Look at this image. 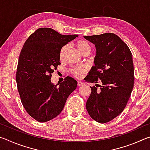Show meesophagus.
<instances>
[{
  "label": "esophagus",
  "mask_w": 150,
  "mask_h": 150,
  "mask_svg": "<svg viewBox=\"0 0 150 150\" xmlns=\"http://www.w3.org/2000/svg\"><path fill=\"white\" fill-rule=\"evenodd\" d=\"M83 85V82H81V81H77V86H78V87H81V86H82Z\"/></svg>",
  "instance_id": "obj_1"
}]
</instances>
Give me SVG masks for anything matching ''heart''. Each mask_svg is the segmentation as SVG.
Masks as SVG:
<instances>
[{
  "instance_id": "obj_1",
  "label": "heart",
  "mask_w": 150,
  "mask_h": 150,
  "mask_svg": "<svg viewBox=\"0 0 150 150\" xmlns=\"http://www.w3.org/2000/svg\"><path fill=\"white\" fill-rule=\"evenodd\" d=\"M76 46L78 50L81 54H84L86 53L89 54L91 51V45L88 42L85 40H80L76 43ZM68 48L67 45H65L61 48L59 51V58L60 59H63L65 57V53L67 52ZM87 71V69L85 67H71L69 69V72L71 73L72 75L76 77H80L83 73H85Z\"/></svg>"
}]
</instances>
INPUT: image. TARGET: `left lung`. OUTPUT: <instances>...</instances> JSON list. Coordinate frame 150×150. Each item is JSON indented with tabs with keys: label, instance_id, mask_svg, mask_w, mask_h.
Instances as JSON below:
<instances>
[{
	"label": "left lung",
	"instance_id": "obj_1",
	"mask_svg": "<svg viewBox=\"0 0 150 150\" xmlns=\"http://www.w3.org/2000/svg\"><path fill=\"white\" fill-rule=\"evenodd\" d=\"M95 45V65L91 68L86 81L98 84L91 87L86 103L88 115L99 123L113 120L124 110L134 84L132 55L128 45L117 35L105 33L84 36Z\"/></svg>",
	"mask_w": 150,
	"mask_h": 150
}]
</instances>
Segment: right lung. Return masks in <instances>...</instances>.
Returning a JSON list of instances; mask_svg holds the SVG:
<instances>
[{
  "instance_id": "right-lung-1",
  "label": "right lung",
  "mask_w": 150,
  "mask_h": 150,
  "mask_svg": "<svg viewBox=\"0 0 150 150\" xmlns=\"http://www.w3.org/2000/svg\"><path fill=\"white\" fill-rule=\"evenodd\" d=\"M78 35H62L50 28H40L28 37L20 52L16 80L22 105L40 122L57 116L77 82L71 77L57 87L52 73L59 62V51Z\"/></svg>"
}]
</instances>
